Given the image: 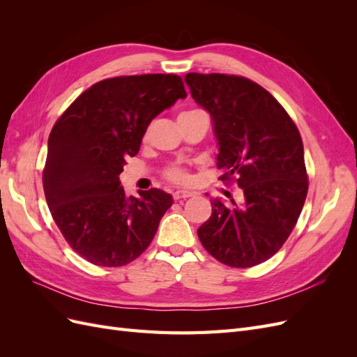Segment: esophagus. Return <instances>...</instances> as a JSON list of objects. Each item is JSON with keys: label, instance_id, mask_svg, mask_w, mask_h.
Returning a JSON list of instances; mask_svg holds the SVG:
<instances>
[{"label": "esophagus", "instance_id": "esophagus-1", "mask_svg": "<svg viewBox=\"0 0 357 357\" xmlns=\"http://www.w3.org/2000/svg\"><path fill=\"white\" fill-rule=\"evenodd\" d=\"M192 195H193V193L189 192V190H176L174 193H172V197H174L176 201H178V199H186V198H189V197H192Z\"/></svg>", "mask_w": 357, "mask_h": 357}]
</instances>
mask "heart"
Returning a JSON list of instances; mask_svg holds the SVG:
<instances>
[{
	"label": "heart",
	"instance_id": "1",
	"mask_svg": "<svg viewBox=\"0 0 357 357\" xmlns=\"http://www.w3.org/2000/svg\"><path fill=\"white\" fill-rule=\"evenodd\" d=\"M165 176L171 181H176V183H185L189 180V174L186 172V169H183L180 167H171L169 169H167Z\"/></svg>",
	"mask_w": 357,
	"mask_h": 357
}]
</instances>
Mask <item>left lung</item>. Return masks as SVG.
I'll return each instance as SVG.
<instances>
[{"label": "left lung", "mask_w": 357, "mask_h": 357, "mask_svg": "<svg viewBox=\"0 0 357 357\" xmlns=\"http://www.w3.org/2000/svg\"><path fill=\"white\" fill-rule=\"evenodd\" d=\"M185 82L211 116L220 180H234L243 190L240 202L211 201L199 241L225 265L262 264L286 243L307 198L298 128L271 93L245 77L189 73Z\"/></svg>", "instance_id": "obj_1"}]
</instances>
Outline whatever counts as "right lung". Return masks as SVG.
<instances>
[{"label": "right lung", "mask_w": 357, "mask_h": 357, "mask_svg": "<svg viewBox=\"0 0 357 357\" xmlns=\"http://www.w3.org/2000/svg\"><path fill=\"white\" fill-rule=\"evenodd\" d=\"M186 98L176 74L105 79L86 89L52 128L43 188L63 238L98 266L132 262L152 243L172 197H126L119 176L153 119Z\"/></svg>", "instance_id": "obj_1"}]
</instances>
